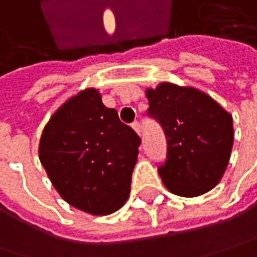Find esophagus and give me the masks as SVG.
Returning <instances> with one entry per match:
<instances>
[{
	"label": "esophagus",
	"instance_id": "obj_1",
	"mask_svg": "<svg viewBox=\"0 0 257 257\" xmlns=\"http://www.w3.org/2000/svg\"><path fill=\"white\" fill-rule=\"evenodd\" d=\"M132 129H134L138 135H141V126H140L138 122H134V123H132Z\"/></svg>",
	"mask_w": 257,
	"mask_h": 257
}]
</instances>
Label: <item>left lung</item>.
<instances>
[{"label": "left lung", "mask_w": 257, "mask_h": 257, "mask_svg": "<svg viewBox=\"0 0 257 257\" xmlns=\"http://www.w3.org/2000/svg\"><path fill=\"white\" fill-rule=\"evenodd\" d=\"M145 96L167 138V160L159 167L167 190L195 198L215 188L233 150V116L192 85L163 81Z\"/></svg>", "instance_id": "1"}]
</instances>
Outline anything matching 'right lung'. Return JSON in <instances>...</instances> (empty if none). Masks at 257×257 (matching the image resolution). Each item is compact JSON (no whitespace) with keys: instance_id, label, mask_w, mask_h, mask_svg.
Returning a JSON list of instances; mask_svg holds the SVG:
<instances>
[{"instance_id":"right-lung-1","label":"right lung","mask_w":257,"mask_h":257,"mask_svg":"<svg viewBox=\"0 0 257 257\" xmlns=\"http://www.w3.org/2000/svg\"><path fill=\"white\" fill-rule=\"evenodd\" d=\"M140 143L117 112L103 104L97 88L88 87L51 116L39 160L65 202L91 215H109L128 201Z\"/></svg>"}]
</instances>
